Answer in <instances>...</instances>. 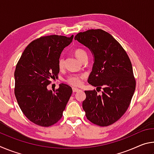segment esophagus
Masks as SVG:
<instances>
[{
    "instance_id": "1",
    "label": "esophagus",
    "mask_w": 154,
    "mask_h": 154,
    "mask_svg": "<svg viewBox=\"0 0 154 154\" xmlns=\"http://www.w3.org/2000/svg\"><path fill=\"white\" fill-rule=\"evenodd\" d=\"M78 91H79V89H78V88H72V92H77Z\"/></svg>"
}]
</instances>
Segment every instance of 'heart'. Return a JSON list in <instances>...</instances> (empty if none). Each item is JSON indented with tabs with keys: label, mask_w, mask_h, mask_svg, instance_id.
<instances>
[{
	"label": "heart",
	"mask_w": 154,
	"mask_h": 154,
	"mask_svg": "<svg viewBox=\"0 0 154 154\" xmlns=\"http://www.w3.org/2000/svg\"><path fill=\"white\" fill-rule=\"evenodd\" d=\"M75 55L76 56L77 58L81 61L83 58H84L85 57H88L87 53L84 49L82 48H77L75 49ZM64 57L62 56H60L59 57L58 60V66L59 69H62L64 67ZM85 78L84 75H77L72 73L69 75L66 79V82L69 83V84L73 85V86H80L82 85L83 80Z\"/></svg>",
	"instance_id": "1"
}]
</instances>
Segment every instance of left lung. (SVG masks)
Masks as SVG:
<instances>
[{
    "mask_svg": "<svg viewBox=\"0 0 154 154\" xmlns=\"http://www.w3.org/2000/svg\"><path fill=\"white\" fill-rule=\"evenodd\" d=\"M75 40L88 47L94 56L88 82L102 89L85 91L82 106L87 119L99 126H108L122 118L129 107L136 88L131 61L126 51L110 34L91 29L75 35Z\"/></svg>",
    "mask_w": 154,
    "mask_h": 154,
    "instance_id": "left-lung-1",
    "label": "left lung"
}]
</instances>
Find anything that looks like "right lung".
Returning a JSON list of instances; mask_svg holds the SVG:
<instances>
[{"mask_svg": "<svg viewBox=\"0 0 154 154\" xmlns=\"http://www.w3.org/2000/svg\"><path fill=\"white\" fill-rule=\"evenodd\" d=\"M72 38L73 35L41 36L26 48L17 63L15 98L24 116L38 126L49 127L57 123L72 94L71 87L64 83L54 92L47 86L58 78V60Z\"/></svg>", "mask_w": 154, "mask_h": 154, "instance_id": "obj_1", "label": "right lung"}]
</instances>
